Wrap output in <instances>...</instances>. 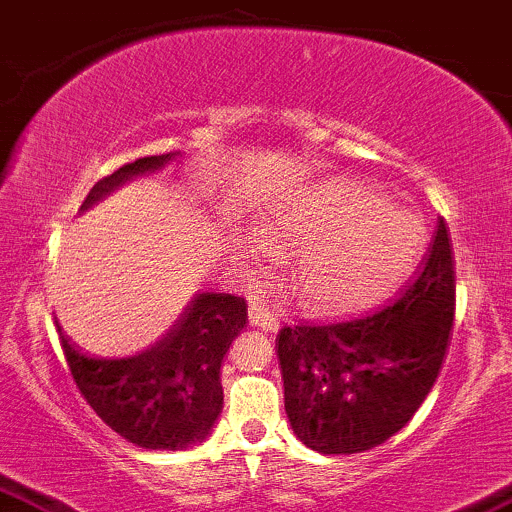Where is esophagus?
Segmentation results:
<instances>
[{
    "label": "esophagus",
    "mask_w": 512,
    "mask_h": 512,
    "mask_svg": "<svg viewBox=\"0 0 512 512\" xmlns=\"http://www.w3.org/2000/svg\"><path fill=\"white\" fill-rule=\"evenodd\" d=\"M250 323L252 326L262 328L264 333H276L278 331V316L274 314V309H269V304L264 302H252L248 309Z\"/></svg>",
    "instance_id": "34e87169"
}]
</instances>
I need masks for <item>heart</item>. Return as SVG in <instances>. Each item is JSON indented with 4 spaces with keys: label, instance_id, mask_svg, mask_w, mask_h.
Returning a JSON list of instances; mask_svg holds the SVG:
<instances>
[{
    "label": "heart",
    "instance_id": "b5f03b06",
    "mask_svg": "<svg viewBox=\"0 0 512 512\" xmlns=\"http://www.w3.org/2000/svg\"><path fill=\"white\" fill-rule=\"evenodd\" d=\"M264 236L302 245L293 264L300 300L323 314L349 312L397 286L423 245L416 212L390 205L383 193L354 181H323L271 212ZM267 241L252 243L255 262L274 257Z\"/></svg>",
    "mask_w": 512,
    "mask_h": 512
}]
</instances>
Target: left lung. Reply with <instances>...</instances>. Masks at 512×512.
Wrapping results in <instances>:
<instances>
[{
  "instance_id": "1",
  "label": "left lung",
  "mask_w": 512,
  "mask_h": 512,
  "mask_svg": "<svg viewBox=\"0 0 512 512\" xmlns=\"http://www.w3.org/2000/svg\"><path fill=\"white\" fill-rule=\"evenodd\" d=\"M456 312L454 250L439 219L423 269L390 304L276 335L286 413L319 454H361L409 423L442 368Z\"/></svg>"
}]
</instances>
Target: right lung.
Listing matches in <instances>:
<instances>
[{"instance_id":"obj_1","label":"right lung","mask_w":512,"mask_h":512,"mask_svg":"<svg viewBox=\"0 0 512 512\" xmlns=\"http://www.w3.org/2000/svg\"><path fill=\"white\" fill-rule=\"evenodd\" d=\"M172 153L127 163L92 186L82 210L139 174L160 170ZM248 321V304L229 293H200L163 340L134 357H87L58 326L75 385L108 428L141 449L181 451L203 442L222 413L224 354Z\"/></svg>"}]
</instances>
